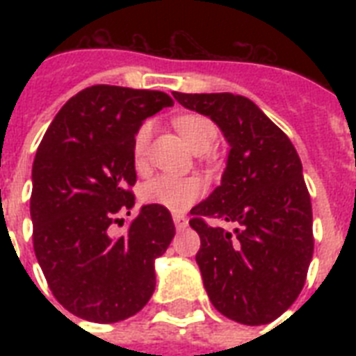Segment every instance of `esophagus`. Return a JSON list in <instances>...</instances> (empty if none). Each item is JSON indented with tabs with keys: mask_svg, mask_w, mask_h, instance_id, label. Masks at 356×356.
Masks as SVG:
<instances>
[{
	"mask_svg": "<svg viewBox=\"0 0 356 356\" xmlns=\"http://www.w3.org/2000/svg\"><path fill=\"white\" fill-rule=\"evenodd\" d=\"M173 223H175L177 231H183L188 225V220L184 218V214H173Z\"/></svg>",
	"mask_w": 356,
	"mask_h": 356,
	"instance_id": "34e87169",
	"label": "esophagus"
}]
</instances>
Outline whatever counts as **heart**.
Listing matches in <instances>:
<instances>
[{"mask_svg": "<svg viewBox=\"0 0 356 356\" xmlns=\"http://www.w3.org/2000/svg\"><path fill=\"white\" fill-rule=\"evenodd\" d=\"M175 127L184 142L197 153L205 151L216 140V127L211 120L200 114H184L175 120ZM151 138V123H144L136 131L133 140V156L136 166L142 168L147 156ZM205 194V183L200 177H175L161 175L151 179L142 188V200L149 205H159L172 212H184Z\"/></svg>", "mask_w": 356, "mask_h": 356, "instance_id": "1", "label": "heart"}]
</instances>
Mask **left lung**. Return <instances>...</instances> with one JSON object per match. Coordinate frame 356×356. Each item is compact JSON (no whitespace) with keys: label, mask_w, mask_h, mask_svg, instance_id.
<instances>
[{"label":"left lung","mask_w":356,"mask_h":356,"mask_svg":"<svg viewBox=\"0 0 356 356\" xmlns=\"http://www.w3.org/2000/svg\"><path fill=\"white\" fill-rule=\"evenodd\" d=\"M184 108L209 116L229 144L222 183L190 214L209 299L243 325L277 320L303 290L314 251L312 205L290 138L251 99L173 92ZM203 217L234 222L211 228Z\"/></svg>","instance_id":"8db88e82"}]
</instances>
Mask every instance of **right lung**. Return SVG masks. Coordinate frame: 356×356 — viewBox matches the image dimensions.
<instances>
[{"mask_svg": "<svg viewBox=\"0 0 356 356\" xmlns=\"http://www.w3.org/2000/svg\"><path fill=\"white\" fill-rule=\"evenodd\" d=\"M172 105L159 90L88 86L66 102L38 145L33 245L55 299L77 318L116 323L155 292V259L175 234L170 211L144 205L120 236L111 225L134 205V134Z\"/></svg>", "mask_w": 356, "mask_h": 356, "instance_id": "add662e5", "label": "right lung"}]
</instances>
